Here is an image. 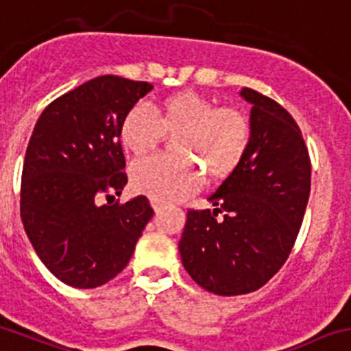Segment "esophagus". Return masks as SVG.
<instances>
[{"label":"esophagus","instance_id":"esophagus-1","mask_svg":"<svg viewBox=\"0 0 351 351\" xmlns=\"http://www.w3.org/2000/svg\"><path fill=\"white\" fill-rule=\"evenodd\" d=\"M152 206H153V210H155V212L158 213V212H162L163 208H165V203H163V202H160V199H155V198H152Z\"/></svg>","mask_w":351,"mask_h":351}]
</instances>
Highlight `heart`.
<instances>
[{
  "label": "heart",
  "instance_id": "1",
  "mask_svg": "<svg viewBox=\"0 0 351 351\" xmlns=\"http://www.w3.org/2000/svg\"><path fill=\"white\" fill-rule=\"evenodd\" d=\"M163 134H176L173 152L181 156H153L136 163L132 186L170 203L198 189L202 173L208 181L228 178L248 148L250 120L241 110L217 108L212 99L198 93L181 91L162 99L153 113L145 106H134L120 125L122 146L134 156L152 153Z\"/></svg>",
  "mask_w": 351,
  "mask_h": 351
}]
</instances>
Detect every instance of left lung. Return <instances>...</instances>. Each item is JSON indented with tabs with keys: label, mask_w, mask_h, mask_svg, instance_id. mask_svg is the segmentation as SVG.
I'll list each match as a JSON object with an SVG mask.
<instances>
[{
	"label": "left lung",
	"mask_w": 351,
	"mask_h": 351,
	"mask_svg": "<svg viewBox=\"0 0 351 351\" xmlns=\"http://www.w3.org/2000/svg\"><path fill=\"white\" fill-rule=\"evenodd\" d=\"M239 95L252 105L248 148L208 198L215 208L189 210L179 241L193 281L220 296L256 291L281 269L310 196L312 167L298 123L253 89Z\"/></svg>",
	"instance_id": "obj_1"
}]
</instances>
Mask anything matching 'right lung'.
I'll use <instances>...</instances> for the list:
<instances>
[{
  "label": "right lung",
  "mask_w": 351,
  "mask_h": 351,
  "mask_svg": "<svg viewBox=\"0 0 351 351\" xmlns=\"http://www.w3.org/2000/svg\"><path fill=\"white\" fill-rule=\"evenodd\" d=\"M152 89L149 82L101 75L49 103L36 122L20 217L46 269L72 288H98L115 278L153 217L146 196L98 203L128 184L120 125Z\"/></svg>",
  "instance_id": "1"
}]
</instances>
